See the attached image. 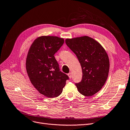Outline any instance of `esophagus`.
<instances>
[{"label": "esophagus", "instance_id": "esophagus-1", "mask_svg": "<svg viewBox=\"0 0 130 130\" xmlns=\"http://www.w3.org/2000/svg\"><path fill=\"white\" fill-rule=\"evenodd\" d=\"M68 76L69 77V78H71L72 77V73H68Z\"/></svg>", "mask_w": 130, "mask_h": 130}]
</instances>
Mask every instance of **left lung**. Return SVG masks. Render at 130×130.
Returning a JSON list of instances; mask_svg holds the SVG:
<instances>
[{
  "mask_svg": "<svg viewBox=\"0 0 130 130\" xmlns=\"http://www.w3.org/2000/svg\"><path fill=\"white\" fill-rule=\"evenodd\" d=\"M66 43L76 55L81 64L82 78L75 84L78 91L93 95L103 87L109 69L108 56L100 43L88 36L66 39Z\"/></svg>",
  "mask_w": 130,
  "mask_h": 130,
  "instance_id": "obj_1",
  "label": "left lung"
}]
</instances>
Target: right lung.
I'll return each instance as SVG.
<instances>
[{
  "instance_id": "right-lung-1",
  "label": "right lung",
  "mask_w": 130,
  "mask_h": 130,
  "mask_svg": "<svg viewBox=\"0 0 130 130\" xmlns=\"http://www.w3.org/2000/svg\"><path fill=\"white\" fill-rule=\"evenodd\" d=\"M64 43L63 38L44 36L32 43L27 54L26 68L31 84L41 94L55 98L62 93L69 77L60 71L54 55Z\"/></svg>"
}]
</instances>
